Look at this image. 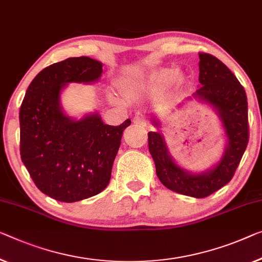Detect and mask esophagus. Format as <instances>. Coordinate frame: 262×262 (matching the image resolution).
<instances>
[{"label":"esophagus","mask_w":262,"mask_h":262,"mask_svg":"<svg viewBox=\"0 0 262 262\" xmlns=\"http://www.w3.org/2000/svg\"><path fill=\"white\" fill-rule=\"evenodd\" d=\"M133 122H134L135 124H138V126H146V121H144L141 116H135L134 120H133Z\"/></svg>","instance_id":"obj_1"}]
</instances>
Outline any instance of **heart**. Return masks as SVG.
Instances as JSON below:
<instances>
[{"mask_svg":"<svg viewBox=\"0 0 262 262\" xmlns=\"http://www.w3.org/2000/svg\"><path fill=\"white\" fill-rule=\"evenodd\" d=\"M170 82H173L175 89H181L187 83V76L182 73H178L177 68H159L150 74H148L144 79L139 81V83L136 85L130 83L126 84L124 89L127 92L133 91V89H138V91L144 93H154L170 83Z\"/></svg>","mask_w":262,"mask_h":262,"instance_id":"heart-1","label":"heart"}]
</instances>
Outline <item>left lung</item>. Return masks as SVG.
<instances>
[{"instance_id":"obj_1","label":"left lung","mask_w":262,"mask_h":262,"mask_svg":"<svg viewBox=\"0 0 262 262\" xmlns=\"http://www.w3.org/2000/svg\"><path fill=\"white\" fill-rule=\"evenodd\" d=\"M199 84L192 96L178 104L181 109L190 102L204 103L213 109L224 130L225 147L217 161L200 171L186 169L170 155L162 133H148V149L154 160L156 175L173 192L196 199L206 198L232 180L248 143L247 96L235 75L220 60L209 54H199ZM151 124L160 127L156 115Z\"/></svg>"}]
</instances>
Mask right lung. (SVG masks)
<instances>
[{
  "label": "right lung",
  "mask_w": 262,
  "mask_h": 262,
  "mask_svg": "<svg viewBox=\"0 0 262 262\" xmlns=\"http://www.w3.org/2000/svg\"><path fill=\"white\" fill-rule=\"evenodd\" d=\"M102 66L88 56L49 66L31 81L19 108L23 165L37 188L57 201H81L106 188L122 133L132 123L109 126L97 112L73 118L62 107L68 84L95 83Z\"/></svg>",
  "instance_id": "1"
}]
</instances>
